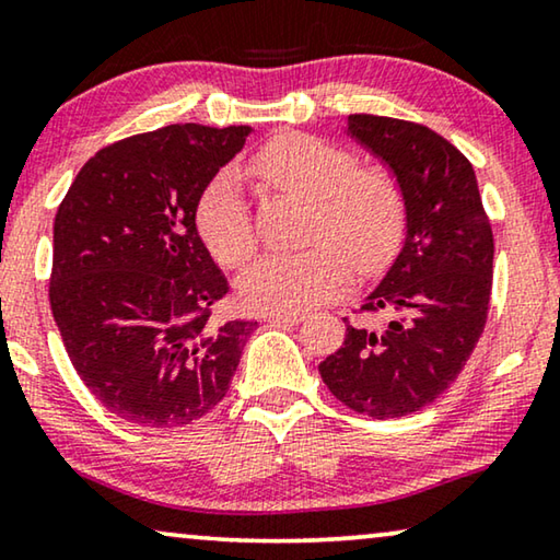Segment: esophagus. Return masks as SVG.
Listing matches in <instances>:
<instances>
[{
  "label": "esophagus",
  "mask_w": 560,
  "mask_h": 560,
  "mask_svg": "<svg viewBox=\"0 0 560 560\" xmlns=\"http://www.w3.org/2000/svg\"><path fill=\"white\" fill-rule=\"evenodd\" d=\"M264 322L271 326H296L304 322V314H264Z\"/></svg>",
  "instance_id": "obj_1"
}]
</instances>
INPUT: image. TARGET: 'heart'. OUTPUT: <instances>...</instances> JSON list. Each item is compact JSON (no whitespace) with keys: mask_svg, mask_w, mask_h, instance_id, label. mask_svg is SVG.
I'll return each instance as SVG.
<instances>
[{"mask_svg":"<svg viewBox=\"0 0 560 560\" xmlns=\"http://www.w3.org/2000/svg\"><path fill=\"white\" fill-rule=\"evenodd\" d=\"M248 179L312 203L308 242L299 254H269L238 277L246 308L296 314L341 296L351 283V262L376 271L396 254L406 229L401 186L381 168H359L357 156L308 135H279L244 164ZM201 242L224 266H238L254 252V226L234 174H219L197 203Z\"/></svg>","mask_w":560,"mask_h":560,"instance_id":"heart-1","label":"heart"}]
</instances>
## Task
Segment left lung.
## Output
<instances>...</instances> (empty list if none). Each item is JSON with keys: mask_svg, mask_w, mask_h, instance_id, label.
Returning a JSON list of instances; mask_svg holds the SVG:
<instances>
[{"mask_svg": "<svg viewBox=\"0 0 560 560\" xmlns=\"http://www.w3.org/2000/svg\"><path fill=\"white\" fill-rule=\"evenodd\" d=\"M346 135L374 154L406 201L401 252L366 296L381 328L346 324L318 374L341 404L398 419L454 384L481 339L493 273V234L468 159L423 124L351 114Z\"/></svg>", "mask_w": 560, "mask_h": 560, "instance_id": "obj_1", "label": "left lung"}]
</instances>
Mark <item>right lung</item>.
<instances>
[{
  "instance_id": "obj_1",
  "label": "right lung",
  "mask_w": 560,
  "mask_h": 560,
  "mask_svg": "<svg viewBox=\"0 0 560 560\" xmlns=\"http://www.w3.org/2000/svg\"><path fill=\"white\" fill-rule=\"evenodd\" d=\"M252 131L172 124L121 139L59 203L51 314L79 378L124 421L182 429L229 392L256 322H211L229 283L197 203Z\"/></svg>"
}]
</instances>
